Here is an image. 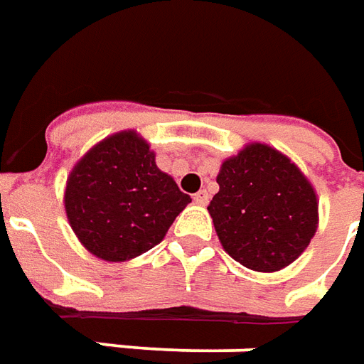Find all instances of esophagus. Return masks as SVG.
<instances>
[{"mask_svg":"<svg viewBox=\"0 0 364 364\" xmlns=\"http://www.w3.org/2000/svg\"><path fill=\"white\" fill-rule=\"evenodd\" d=\"M194 202L198 203V205H208V202H210V194H208L205 190H200L198 194H194Z\"/></svg>","mask_w":364,"mask_h":364,"instance_id":"34e87169","label":"esophagus"}]
</instances>
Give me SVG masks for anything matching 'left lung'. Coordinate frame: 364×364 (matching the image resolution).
Here are the masks:
<instances>
[{
    "label": "left lung",
    "instance_id": "left-lung-1",
    "mask_svg": "<svg viewBox=\"0 0 364 364\" xmlns=\"http://www.w3.org/2000/svg\"><path fill=\"white\" fill-rule=\"evenodd\" d=\"M218 184L208 211L223 249L247 269H284L316 235V190L277 149L247 145L221 164Z\"/></svg>",
    "mask_w": 364,
    "mask_h": 364
}]
</instances>
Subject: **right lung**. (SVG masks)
I'll return each mask as SVG.
<instances>
[{"label": "right lung", "mask_w": 364, "mask_h": 364, "mask_svg": "<svg viewBox=\"0 0 364 364\" xmlns=\"http://www.w3.org/2000/svg\"><path fill=\"white\" fill-rule=\"evenodd\" d=\"M192 198L162 172L135 131H121L90 149L72 168L64 208L80 243L97 259L123 262L166 235Z\"/></svg>", "instance_id": "1"}]
</instances>
